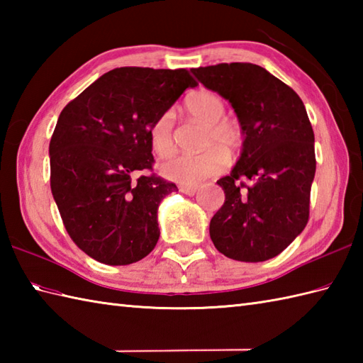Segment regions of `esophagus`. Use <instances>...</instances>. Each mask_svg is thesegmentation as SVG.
<instances>
[{"label":"esophagus","mask_w":363,"mask_h":363,"mask_svg":"<svg viewBox=\"0 0 363 363\" xmlns=\"http://www.w3.org/2000/svg\"><path fill=\"white\" fill-rule=\"evenodd\" d=\"M179 190L182 191V194H186V195H189V196H194V195L196 194L198 186H181Z\"/></svg>","instance_id":"obj_1"}]
</instances>
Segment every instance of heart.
Segmentation results:
<instances>
[{
    "instance_id": "b5f03b06",
    "label": "heart",
    "mask_w": 363,
    "mask_h": 363,
    "mask_svg": "<svg viewBox=\"0 0 363 363\" xmlns=\"http://www.w3.org/2000/svg\"><path fill=\"white\" fill-rule=\"evenodd\" d=\"M184 109L191 118L207 125L204 148L196 156H176L160 165V172L172 181L182 186H195L207 177L217 176L228 165V153L242 148L245 134L240 123L234 118L223 117L226 103L217 91L201 89L191 94L184 104ZM150 145L157 157H169L176 151L173 115L167 112L152 123L150 129Z\"/></svg>"
}]
</instances>
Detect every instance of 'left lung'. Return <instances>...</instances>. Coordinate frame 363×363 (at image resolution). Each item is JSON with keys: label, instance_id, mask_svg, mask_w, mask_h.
<instances>
[{"label": "left lung", "instance_id": "left-lung-1", "mask_svg": "<svg viewBox=\"0 0 363 363\" xmlns=\"http://www.w3.org/2000/svg\"><path fill=\"white\" fill-rule=\"evenodd\" d=\"M191 72L229 99L245 134L233 173L217 182L225 203L211 220L215 248L240 262L276 257L309 221L317 160L304 103L287 84L250 62Z\"/></svg>", "mask_w": 363, "mask_h": 363}]
</instances>
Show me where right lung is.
I'll return each instance as SVG.
<instances>
[{
	"label": "right lung",
	"mask_w": 363,
	"mask_h": 363,
	"mask_svg": "<svg viewBox=\"0 0 363 363\" xmlns=\"http://www.w3.org/2000/svg\"><path fill=\"white\" fill-rule=\"evenodd\" d=\"M195 86L186 68H113L60 112L51 191L68 235L91 259L129 265L156 246L157 207L177 187L152 173L150 129Z\"/></svg>",
	"instance_id": "right-lung-1"
}]
</instances>
